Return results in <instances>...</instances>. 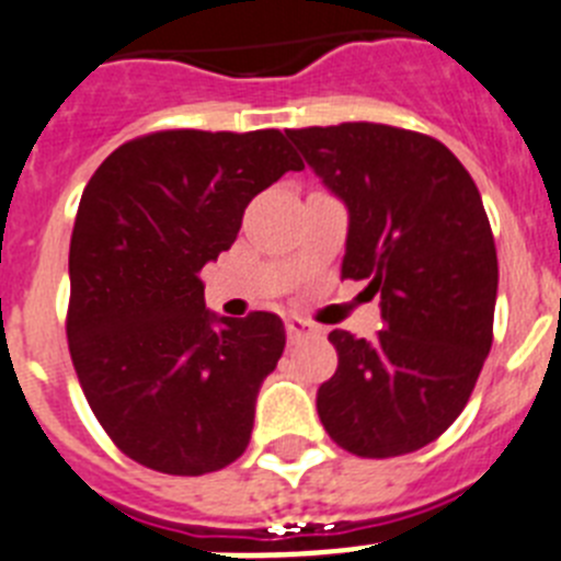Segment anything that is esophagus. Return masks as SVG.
I'll list each match as a JSON object with an SVG mask.
<instances>
[{
    "label": "esophagus",
    "instance_id": "obj_1",
    "mask_svg": "<svg viewBox=\"0 0 561 561\" xmlns=\"http://www.w3.org/2000/svg\"><path fill=\"white\" fill-rule=\"evenodd\" d=\"M287 337H290V343H299L305 341V337L310 335H318V330L312 324H307L305 318H287Z\"/></svg>",
    "mask_w": 561,
    "mask_h": 561
}]
</instances>
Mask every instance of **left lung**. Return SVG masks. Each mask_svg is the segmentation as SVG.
Segmentation results:
<instances>
[{"label":"left lung","mask_w":561,"mask_h":561,"mask_svg":"<svg viewBox=\"0 0 561 561\" xmlns=\"http://www.w3.org/2000/svg\"><path fill=\"white\" fill-rule=\"evenodd\" d=\"M350 211L343 279L380 296L375 341L332 330L321 425L363 458L405 456L456 422L492 350L497 251L481 193L438 139L377 123L287 130Z\"/></svg>","instance_id":"obj_1"}]
</instances>
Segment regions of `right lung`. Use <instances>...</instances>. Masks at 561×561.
Instances as JSON below:
<instances>
[{"label": "right lung", "mask_w": 561, "mask_h": 561, "mask_svg": "<svg viewBox=\"0 0 561 561\" xmlns=\"http://www.w3.org/2000/svg\"><path fill=\"white\" fill-rule=\"evenodd\" d=\"M279 130H159L85 184L69 243L67 337L111 442L142 467L204 476L249 447L256 393L285 350L274 312L206 310V262L254 195L301 170Z\"/></svg>", "instance_id": "add662e5"}]
</instances>
